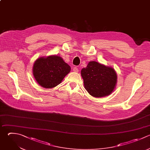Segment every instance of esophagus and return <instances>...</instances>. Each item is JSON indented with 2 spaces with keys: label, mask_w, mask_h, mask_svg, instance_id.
Here are the masks:
<instances>
[{
  "label": "esophagus",
  "mask_w": 150,
  "mask_h": 150,
  "mask_svg": "<svg viewBox=\"0 0 150 150\" xmlns=\"http://www.w3.org/2000/svg\"><path fill=\"white\" fill-rule=\"evenodd\" d=\"M73 70V71L75 72V73H78V72H79V69H78V68H77V67H74Z\"/></svg>",
  "instance_id": "esophagus-1"
}]
</instances>
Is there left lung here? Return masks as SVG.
I'll return each instance as SVG.
<instances>
[{"instance_id":"1","label":"left lung","mask_w":150,"mask_h":150,"mask_svg":"<svg viewBox=\"0 0 150 150\" xmlns=\"http://www.w3.org/2000/svg\"><path fill=\"white\" fill-rule=\"evenodd\" d=\"M85 89L93 97L100 98L110 95L115 90L117 75L115 70L95 61L88 62L81 70Z\"/></svg>"}]
</instances>
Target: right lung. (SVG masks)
I'll return each instance as SVG.
<instances>
[{"label":"right lung","mask_w":150,"mask_h":150,"mask_svg":"<svg viewBox=\"0 0 150 150\" xmlns=\"http://www.w3.org/2000/svg\"><path fill=\"white\" fill-rule=\"evenodd\" d=\"M33 75L42 87L51 88L62 83L70 70V66L59 56L40 57L34 63Z\"/></svg>","instance_id":"right-lung-1"}]
</instances>
